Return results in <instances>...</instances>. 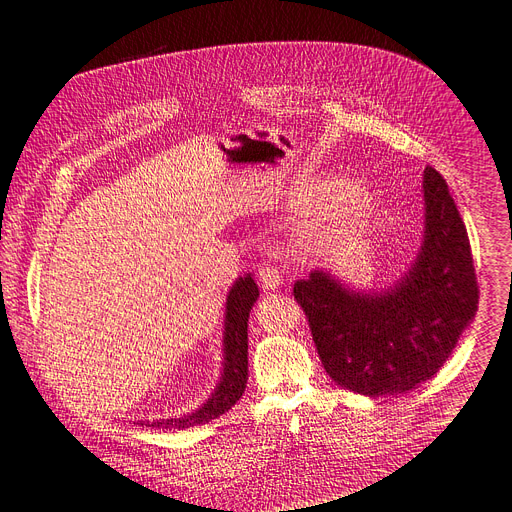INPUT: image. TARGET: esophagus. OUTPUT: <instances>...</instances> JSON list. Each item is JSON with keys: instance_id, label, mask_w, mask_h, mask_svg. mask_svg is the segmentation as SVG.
<instances>
[{"instance_id": "34e87169", "label": "esophagus", "mask_w": 512, "mask_h": 512, "mask_svg": "<svg viewBox=\"0 0 512 512\" xmlns=\"http://www.w3.org/2000/svg\"><path fill=\"white\" fill-rule=\"evenodd\" d=\"M263 290H276L282 284V274L276 265H263L257 274Z\"/></svg>"}]
</instances>
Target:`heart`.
I'll use <instances>...</instances> for the list:
<instances>
[{
	"mask_svg": "<svg viewBox=\"0 0 512 512\" xmlns=\"http://www.w3.org/2000/svg\"><path fill=\"white\" fill-rule=\"evenodd\" d=\"M366 210V199L360 191H346L333 199L321 212V220H356ZM321 224V222H319Z\"/></svg>",
	"mask_w": 512,
	"mask_h": 512,
	"instance_id": "b5f03b06",
	"label": "heart"
}]
</instances>
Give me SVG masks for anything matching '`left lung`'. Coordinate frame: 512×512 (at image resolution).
Here are the masks:
<instances>
[{"label":"left lung","mask_w":512,"mask_h":512,"mask_svg":"<svg viewBox=\"0 0 512 512\" xmlns=\"http://www.w3.org/2000/svg\"><path fill=\"white\" fill-rule=\"evenodd\" d=\"M426 226L410 271L381 292H356L315 269L294 284L329 377L383 397L432 379L478 311V278L465 224L436 168H424Z\"/></svg>","instance_id":"obj_1"}]
</instances>
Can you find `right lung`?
I'll list each match as a JSON object with an SVG mask.
<instances>
[{"label":"right lung","mask_w":512,"mask_h":512,"mask_svg":"<svg viewBox=\"0 0 512 512\" xmlns=\"http://www.w3.org/2000/svg\"><path fill=\"white\" fill-rule=\"evenodd\" d=\"M259 298V288L251 274L238 278L228 292L226 298V321H224V368L220 383L216 385L210 399L203 403L199 410L168 420L140 422L142 426L162 428V430H183L197 424H208L220 418L224 412L243 397L247 379H249V339H247V323L249 313L255 300Z\"/></svg>","instance_id":"obj_1"}]
</instances>
